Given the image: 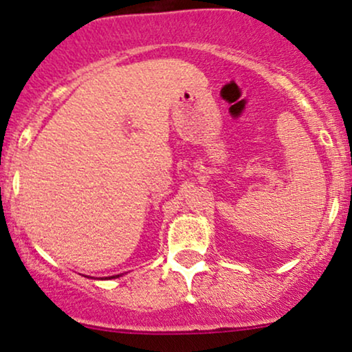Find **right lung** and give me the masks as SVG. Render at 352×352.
Instances as JSON below:
<instances>
[{"instance_id": "right-lung-1", "label": "right lung", "mask_w": 352, "mask_h": 352, "mask_svg": "<svg viewBox=\"0 0 352 352\" xmlns=\"http://www.w3.org/2000/svg\"><path fill=\"white\" fill-rule=\"evenodd\" d=\"M120 274H116V276H109V280H111V278H119Z\"/></svg>"}]
</instances>
